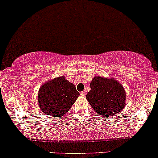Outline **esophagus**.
<instances>
[{
	"mask_svg": "<svg viewBox=\"0 0 158 158\" xmlns=\"http://www.w3.org/2000/svg\"><path fill=\"white\" fill-rule=\"evenodd\" d=\"M80 95H82V96H85V95H86V92H85V91H82V92H80Z\"/></svg>",
	"mask_w": 158,
	"mask_h": 158,
	"instance_id": "1",
	"label": "esophagus"
}]
</instances>
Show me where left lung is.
I'll return each mask as SVG.
<instances>
[{
	"mask_svg": "<svg viewBox=\"0 0 158 158\" xmlns=\"http://www.w3.org/2000/svg\"><path fill=\"white\" fill-rule=\"evenodd\" d=\"M85 98L94 111L102 117L118 114L125 108L126 92L115 79L95 76Z\"/></svg>",
	"mask_w": 158,
	"mask_h": 158,
	"instance_id": "8db88e82",
	"label": "left lung"
}]
</instances>
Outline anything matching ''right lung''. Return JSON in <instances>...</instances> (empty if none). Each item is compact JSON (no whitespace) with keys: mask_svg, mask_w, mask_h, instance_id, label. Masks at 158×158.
Wrapping results in <instances>:
<instances>
[{"mask_svg":"<svg viewBox=\"0 0 158 158\" xmlns=\"http://www.w3.org/2000/svg\"><path fill=\"white\" fill-rule=\"evenodd\" d=\"M79 95L76 86L61 76L44 82L40 87L37 99L44 114L61 118L69 111Z\"/></svg>","mask_w":158,"mask_h":158,"instance_id":"1","label":"right lung"}]
</instances>
